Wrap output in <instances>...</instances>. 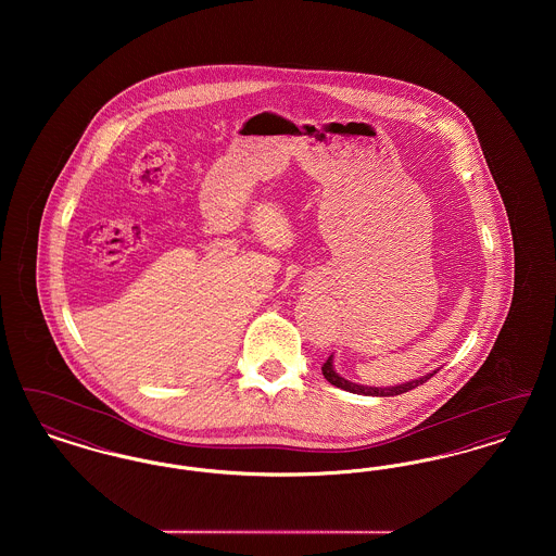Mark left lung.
<instances>
[{
	"instance_id": "8db88e82",
	"label": "left lung",
	"mask_w": 556,
	"mask_h": 556,
	"mask_svg": "<svg viewBox=\"0 0 556 556\" xmlns=\"http://www.w3.org/2000/svg\"><path fill=\"white\" fill-rule=\"evenodd\" d=\"M331 356L323 363V375H325V379L331 383V386H336V388H342L345 392H352V394H363V396H397V394H404V392H408V390H415L417 386H424L425 381L429 379V377H433V372H429V375H425V377H419V379H415V381H408V383H402V386H394V388H365V386H356V383H352V381H345L344 377H340L336 370H333V365H331Z\"/></svg>"
}]
</instances>
